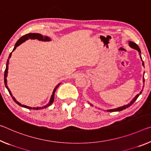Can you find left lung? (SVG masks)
I'll return each mask as SVG.
<instances>
[{
  "mask_svg": "<svg viewBox=\"0 0 151 151\" xmlns=\"http://www.w3.org/2000/svg\"><path fill=\"white\" fill-rule=\"evenodd\" d=\"M129 45H130V46L132 47V48H133V49H135V50H138V52H139V54H140V58H141V60H142V58H141V56H140V53H141V51H140V48H139V47H138V45L136 44V43H134V42H131V41H129ZM142 65L144 66V63H143V61H142ZM145 82V79L144 78H143V83ZM142 90L140 92V93L139 94H138V95H136V96H135V97L134 98V99L132 100V101L129 103L128 104H127V105H126V106H122V107H118V108H116V109H108V110H107V111H110V112H113V111H122L123 109H126V108H128V107H130V106H132V105L133 104H134V102L136 99H137V98L138 97V96H139V95L141 94V93H142ZM91 106H92L91 104Z\"/></svg>",
  "mask_w": 151,
  "mask_h": 151,
  "instance_id": "1",
  "label": "left lung"
}]
</instances>
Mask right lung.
I'll use <instances>...</instances> for the list:
<instances>
[{"mask_svg": "<svg viewBox=\"0 0 151 151\" xmlns=\"http://www.w3.org/2000/svg\"><path fill=\"white\" fill-rule=\"evenodd\" d=\"M29 39H32V40H41V41H44V42H49L50 41V38L47 37V36H43L42 34H40V33H28V34H26L25 35H23V36L21 37V38L19 39V40L17 42H16V44L15 45V47H14V48L13 50V51H14L16 49V47L19 46V45H21L22 44L23 42H25L26 40H27ZM11 54H12V52L11 53L9 54V56L8 58V60H7L6 61V69H5V71H4V85H5L6 87L7 88V90H8V91L9 92V94L11 95V96L13 98V99L14 100V101H15L17 104H18L19 106H20L23 107H25V108H27V109H44V108H46L48 106H50V105H52V103L54 102V93L55 91H56V88L58 87V86L60 85V84H58V85L56 86V87L54 88V89L53 91V93H52V95L51 96V98H50V102L47 104V105H45V106H43V107H29L27 106H25V105H22L20 103H19L17 100L15 99V98L14 97L13 95L11 94V92L9 88L7 87V81H6V76H7V74H8V66H9V58H11Z\"/></svg>", "mask_w": 151, "mask_h": 151, "instance_id": "add662e5", "label": "right lung"}]
</instances>
